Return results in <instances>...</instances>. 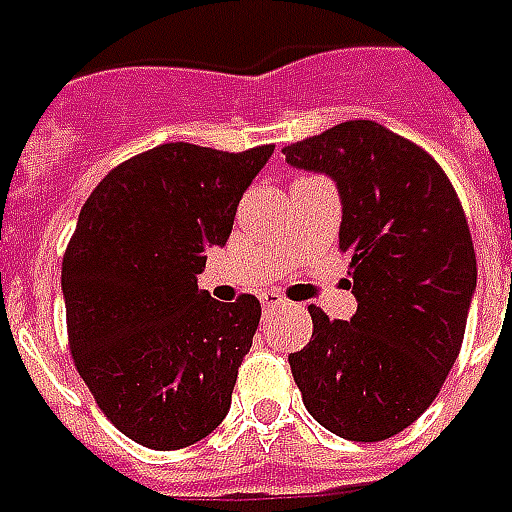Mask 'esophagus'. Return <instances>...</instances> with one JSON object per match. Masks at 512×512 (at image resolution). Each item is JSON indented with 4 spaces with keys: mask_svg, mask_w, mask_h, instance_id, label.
Returning <instances> with one entry per match:
<instances>
[{
    "mask_svg": "<svg viewBox=\"0 0 512 512\" xmlns=\"http://www.w3.org/2000/svg\"><path fill=\"white\" fill-rule=\"evenodd\" d=\"M290 301L282 299L279 293H266L263 296V310H282V307H288Z\"/></svg>",
    "mask_w": 512,
    "mask_h": 512,
    "instance_id": "1",
    "label": "esophagus"
}]
</instances>
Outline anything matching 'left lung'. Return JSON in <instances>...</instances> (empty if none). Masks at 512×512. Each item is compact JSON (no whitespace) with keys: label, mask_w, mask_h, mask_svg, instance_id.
I'll return each mask as SVG.
<instances>
[{"label":"left lung","mask_w":512,"mask_h":512,"mask_svg":"<svg viewBox=\"0 0 512 512\" xmlns=\"http://www.w3.org/2000/svg\"><path fill=\"white\" fill-rule=\"evenodd\" d=\"M282 153L290 167L334 180L356 296L351 321L310 304V343L288 356L301 400L343 439H389L433 403L461 351L477 288L461 202L422 147L373 120Z\"/></svg>","instance_id":"1"}]
</instances>
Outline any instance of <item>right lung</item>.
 Wrapping results in <instances>:
<instances>
[{
  "mask_svg": "<svg viewBox=\"0 0 512 512\" xmlns=\"http://www.w3.org/2000/svg\"><path fill=\"white\" fill-rule=\"evenodd\" d=\"M271 153L158 145L112 169L79 213L62 257L73 362L98 408L142 447H189L230 411L260 301H213L197 274L205 249L227 244Z\"/></svg>",
  "mask_w": 512,
  "mask_h": 512,
  "instance_id": "add662e5",
  "label": "right lung"
}]
</instances>
